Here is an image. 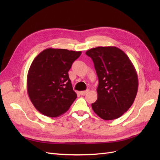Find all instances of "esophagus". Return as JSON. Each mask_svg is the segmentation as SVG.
Listing matches in <instances>:
<instances>
[{
  "label": "esophagus",
  "mask_w": 160,
  "mask_h": 160,
  "mask_svg": "<svg viewBox=\"0 0 160 160\" xmlns=\"http://www.w3.org/2000/svg\"><path fill=\"white\" fill-rule=\"evenodd\" d=\"M89 89H87V90H85V91H80V94L81 95H85L87 93H88V92L89 91Z\"/></svg>",
  "instance_id": "esophagus-1"
}]
</instances>
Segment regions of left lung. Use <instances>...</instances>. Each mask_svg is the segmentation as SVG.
I'll return each mask as SVG.
<instances>
[{
    "mask_svg": "<svg viewBox=\"0 0 160 160\" xmlns=\"http://www.w3.org/2000/svg\"><path fill=\"white\" fill-rule=\"evenodd\" d=\"M85 53L93 60L99 79L98 99L91 104L92 109L104 120L119 118L136 97V70L128 55L116 47H98Z\"/></svg>",
    "mask_w": 160,
    "mask_h": 160,
    "instance_id": "1",
    "label": "left lung"
}]
</instances>
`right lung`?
I'll return each instance as SVG.
<instances>
[{
  "mask_svg": "<svg viewBox=\"0 0 160 160\" xmlns=\"http://www.w3.org/2000/svg\"><path fill=\"white\" fill-rule=\"evenodd\" d=\"M81 51L48 48L33 60L27 75V92L32 103L47 117L65 113L77 98L68 71Z\"/></svg>",
  "mask_w": 160,
  "mask_h": 160,
  "instance_id": "right-lung-1",
  "label": "right lung"
}]
</instances>
